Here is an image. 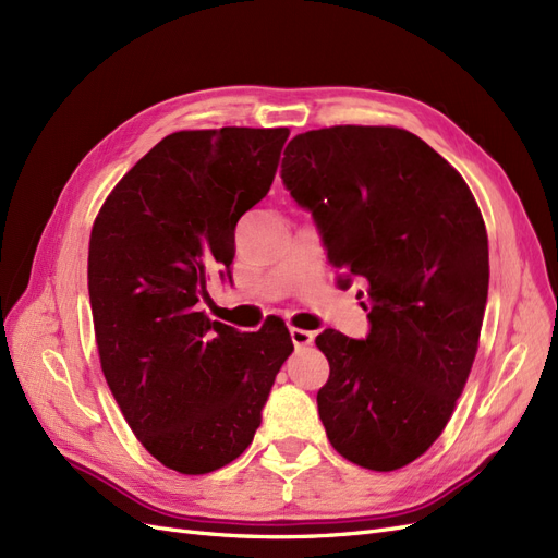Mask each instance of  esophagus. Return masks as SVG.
<instances>
[{
  "label": "esophagus",
  "mask_w": 558,
  "mask_h": 558,
  "mask_svg": "<svg viewBox=\"0 0 558 558\" xmlns=\"http://www.w3.org/2000/svg\"><path fill=\"white\" fill-rule=\"evenodd\" d=\"M290 336H292V343H294L296 348L311 345L313 340H315V333H313V331H305V329H290Z\"/></svg>",
  "instance_id": "esophagus-1"
}]
</instances>
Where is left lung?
<instances>
[{"label":"left lung","instance_id":"1","mask_svg":"<svg viewBox=\"0 0 558 558\" xmlns=\"http://www.w3.org/2000/svg\"><path fill=\"white\" fill-rule=\"evenodd\" d=\"M280 175L313 213L338 282H366L371 331L325 329L319 420L340 457L397 471L442 434L469 380L489 292V241L454 167L399 128L296 134Z\"/></svg>","mask_w":558,"mask_h":558}]
</instances>
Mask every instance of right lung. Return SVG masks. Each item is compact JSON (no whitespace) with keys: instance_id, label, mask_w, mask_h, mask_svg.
I'll return each mask as SVG.
<instances>
[{"instance_id":"add662e5","label":"right lung","mask_w":558,"mask_h":558,"mask_svg":"<svg viewBox=\"0 0 558 558\" xmlns=\"http://www.w3.org/2000/svg\"><path fill=\"white\" fill-rule=\"evenodd\" d=\"M290 130L161 138L104 202L87 255L99 362L134 436L167 469L204 475L245 452L294 345L210 322L206 280H231L233 231L271 190Z\"/></svg>"}]
</instances>
